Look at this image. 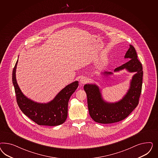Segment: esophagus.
<instances>
[{"mask_svg": "<svg viewBox=\"0 0 158 158\" xmlns=\"http://www.w3.org/2000/svg\"><path fill=\"white\" fill-rule=\"evenodd\" d=\"M87 81H88V79H87V78L86 77H81V79H80V83H81V85L85 84V83L87 82Z\"/></svg>", "mask_w": 158, "mask_h": 158, "instance_id": "1", "label": "esophagus"}]
</instances>
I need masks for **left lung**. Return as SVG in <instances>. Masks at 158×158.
I'll return each instance as SVG.
<instances>
[{"label": "left lung", "instance_id": "1", "mask_svg": "<svg viewBox=\"0 0 158 158\" xmlns=\"http://www.w3.org/2000/svg\"><path fill=\"white\" fill-rule=\"evenodd\" d=\"M124 58H127L129 61L116 68L114 72L126 69L129 72H135V74L132 77L130 88L122 99L116 102H106L102 98L98 86L95 84H86L84 86L89 114L97 123L108 124L121 121L127 118L139 104L143 84L142 64L132 45H130ZM104 74L108 76L113 73L104 72Z\"/></svg>", "mask_w": 158, "mask_h": 158}]
</instances>
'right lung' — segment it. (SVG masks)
I'll list each match as a JSON object with an SVG mask.
<instances>
[{
    "label": "right lung",
    "mask_w": 158,
    "mask_h": 158,
    "mask_svg": "<svg viewBox=\"0 0 158 158\" xmlns=\"http://www.w3.org/2000/svg\"><path fill=\"white\" fill-rule=\"evenodd\" d=\"M17 63L18 60L13 71L12 81L17 102L21 111L39 125L55 126L65 122L68 115V101L78 87V81L65 86L53 100L48 103H38L29 99L20 90L15 77Z\"/></svg>",
    "instance_id": "1"
}]
</instances>
